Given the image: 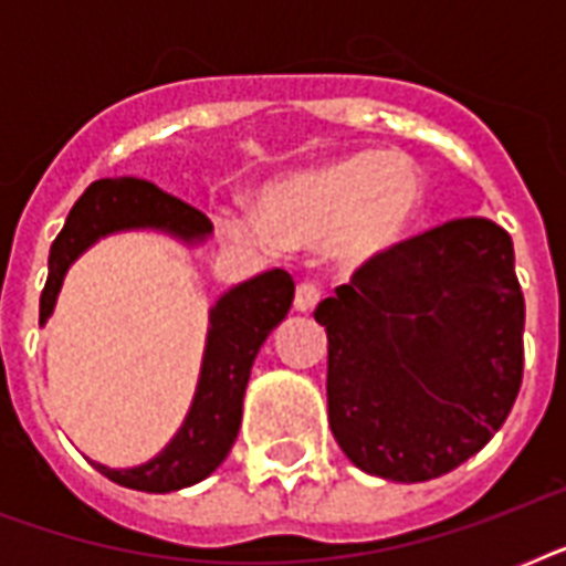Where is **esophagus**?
<instances>
[{"label":"esophagus","mask_w":566,"mask_h":566,"mask_svg":"<svg viewBox=\"0 0 566 566\" xmlns=\"http://www.w3.org/2000/svg\"><path fill=\"white\" fill-rule=\"evenodd\" d=\"M319 302V291L314 284H300L296 287V296H293V308L300 311V314H311V311L317 308Z\"/></svg>","instance_id":"esophagus-1"}]
</instances>
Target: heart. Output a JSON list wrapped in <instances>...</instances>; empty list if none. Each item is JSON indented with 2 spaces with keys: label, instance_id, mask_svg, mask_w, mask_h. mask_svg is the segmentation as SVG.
<instances>
[{
  "label": "heart",
  "instance_id": "obj_1",
  "mask_svg": "<svg viewBox=\"0 0 566 566\" xmlns=\"http://www.w3.org/2000/svg\"><path fill=\"white\" fill-rule=\"evenodd\" d=\"M429 199L411 155L353 149L266 181L255 213L222 211V238L249 252L326 247L346 270H370L411 238Z\"/></svg>",
  "mask_w": 566,
  "mask_h": 566
}]
</instances>
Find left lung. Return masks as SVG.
<instances>
[{"mask_svg": "<svg viewBox=\"0 0 566 566\" xmlns=\"http://www.w3.org/2000/svg\"><path fill=\"white\" fill-rule=\"evenodd\" d=\"M328 422L364 473L429 482L500 431L523 381L526 302L509 231L484 217L413 240L317 305Z\"/></svg>", "mask_w": 566, "mask_h": 566, "instance_id": "left-lung-1", "label": "left lung"}]
</instances>
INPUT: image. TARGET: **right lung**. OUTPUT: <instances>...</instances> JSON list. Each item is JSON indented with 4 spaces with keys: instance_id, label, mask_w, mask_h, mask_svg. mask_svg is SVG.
Wrapping results in <instances>:
<instances>
[{
    "instance_id": "add662e5",
    "label": "right lung",
    "mask_w": 566,
    "mask_h": 566,
    "mask_svg": "<svg viewBox=\"0 0 566 566\" xmlns=\"http://www.w3.org/2000/svg\"><path fill=\"white\" fill-rule=\"evenodd\" d=\"M123 231H155L196 249L211 238L213 226L205 213L158 190L153 181H93L73 205L64 229L49 249V279L40 293V326H46L55 314L57 293L70 266L93 243ZM291 305L293 279L284 270H270L222 293L208 311V335L193 402L170 443L137 467H105L99 461H93V467L111 482L144 493L181 491L208 479L234 447L252 364L273 328L287 317Z\"/></svg>"
}]
</instances>
